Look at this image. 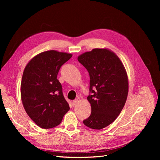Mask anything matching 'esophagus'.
<instances>
[{"label":"esophagus","mask_w":160,"mask_h":160,"mask_svg":"<svg viewBox=\"0 0 160 160\" xmlns=\"http://www.w3.org/2000/svg\"><path fill=\"white\" fill-rule=\"evenodd\" d=\"M78 102H79L78 99H75V100H74L73 102H72L73 105H74V106H76V105H77V104L78 103Z\"/></svg>","instance_id":"1"}]
</instances>
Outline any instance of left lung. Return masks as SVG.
<instances>
[{"instance_id":"8db88e82","label":"left lung","mask_w":160,"mask_h":160,"mask_svg":"<svg viewBox=\"0 0 160 160\" xmlns=\"http://www.w3.org/2000/svg\"><path fill=\"white\" fill-rule=\"evenodd\" d=\"M78 60L89 72L92 93L87 98L91 113L83 122L90 128L102 129L117 119L127 101V71L119 58L106 48L83 53Z\"/></svg>"}]
</instances>
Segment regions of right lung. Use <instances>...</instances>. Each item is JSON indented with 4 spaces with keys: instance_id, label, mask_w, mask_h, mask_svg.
Here are the masks:
<instances>
[{
    "instance_id": "1",
    "label": "right lung",
    "mask_w": 160,
    "mask_h": 160,
    "mask_svg": "<svg viewBox=\"0 0 160 160\" xmlns=\"http://www.w3.org/2000/svg\"><path fill=\"white\" fill-rule=\"evenodd\" d=\"M72 54L47 50L32 58L23 71L21 97L30 118L42 128L59 125L69 110L57 75Z\"/></svg>"
}]
</instances>
